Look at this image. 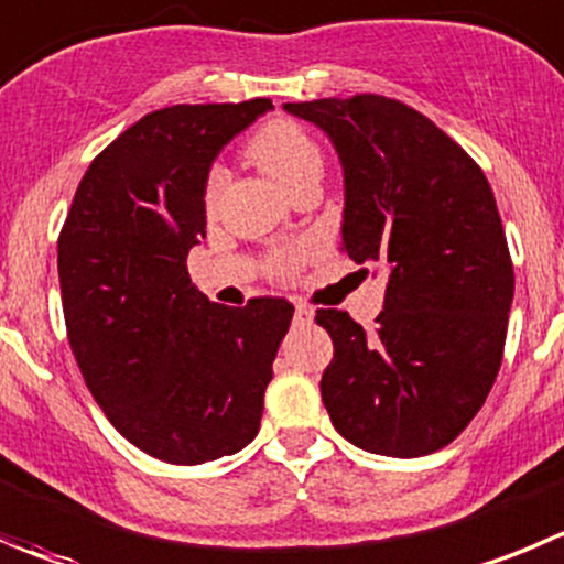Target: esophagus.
Segmentation results:
<instances>
[{
	"mask_svg": "<svg viewBox=\"0 0 564 564\" xmlns=\"http://www.w3.org/2000/svg\"><path fill=\"white\" fill-rule=\"evenodd\" d=\"M313 307H307V304H296V321L299 324H310L313 321Z\"/></svg>",
	"mask_w": 564,
	"mask_h": 564,
	"instance_id": "obj_1",
	"label": "esophagus"
}]
</instances>
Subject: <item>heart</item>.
<instances>
[{
  "instance_id": "1",
  "label": "heart",
  "mask_w": 564,
  "mask_h": 564,
  "mask_svg": "<svg viewBox=\"0 0 564 564\" xmlns=\"http://www.w3.org/2000/svg\"><path fill=\"white\" fill-rule=\"evenodd\" d=\"M249 154L285 187L302 185L310 176H321V149L315 138L293 118H271L254 130L249 138ZM229 174L224 165H213L205 176V205L216 207L224 196ZM307 249L302 243L279 246L268 251L265 271L273 279H291L302 268Z\"/></svg>"
}]
</instances>
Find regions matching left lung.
<instances>
[{"instance_id":"obj_1","label":"left lung","mask_w":564,"mask_h":564,"mask_svg":"<svg viewBox=\"0 0 564 564\" xmlns=\"http://www.w3.org/2000/svg\"><path fill=\"white\" fill-rule=\"evenodd\" d=\"M285 110L318 124L340 154V251L388 276L371 332L343 310L315 315L335 343L321 377L326 412L366 452H437L481 410L507 343L514 268L490 182L432 118L390 96Z\"/></svg>"}]
</instances>
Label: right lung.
<instances>
[{"label": "right lung", "instance_id": "add662e5", "mask_svg": "<svg viewBox=\"0 0 564 564\" xmlns=\"http://www.w3.org/2000/svg\"><path fill=\"white\" fill-rule=\"evenodd\" d=\"M271 99L147 112L85 171L57 238L74 359L107 421L171 465L240 452L293 318L285 299L224 307L191 285L205 176Z\"/></svg>", "mask_w": 564, "mask_h": 564}]
</instances>
